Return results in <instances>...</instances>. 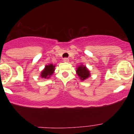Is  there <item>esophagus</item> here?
<instances>
[{"instance_id": "esophagus-1", "label": "esophagus", "mask_w": 134, "mask_h": 134, "mask_svg": "<svg viewBox=\"0 0 134 134\" xmlns=\"http://www.w3.org/2000/svg\"><path fill=\"white\" fill-rule=\"evenodd\" d=\"M63 61H64V62H68L69 61V60L68 58H64V59H63Z\"/></svg>"}]
</instances>
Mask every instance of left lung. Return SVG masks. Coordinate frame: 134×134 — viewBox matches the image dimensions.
Masks as SVG:
<instances>
[{"label": "left lung", "mask_w": 134, "mask_h": 134, "mask_svg": "<svg viewBox=\"0 0 134 134\" xmlns=\"http://www.w3.org/2000/svg\"><path fill=\"white\" fill-rule=\"evenodd\" d=\"M76 72L80 77V79L82 80V81L86 79L90 76V73L88 69L86 67V66L82 65H79V67L77 69Z\"/></svg>", "instance_id": "8db88e82"}]
</instances>
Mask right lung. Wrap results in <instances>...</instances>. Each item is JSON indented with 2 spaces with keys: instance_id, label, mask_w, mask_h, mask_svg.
<instances>
[{
  "instance_id": "add662e5",
  "label": "right lung",
  "mask_w": 134,
  "mask_h": 134,
  "mask_svg": "<svg viewBox=\"0 0 134 134\" xmlns=\"http://www.w3.org/2000/svg\"><path fill=\"white\" fill-rule=\"evenodd\" d=\"M55 70V66L53 65L52 64L50 65H46L45 68L42 72H41V76L42 78H44V79H48L50 77V76L52 75Z\"/></svg>"
}]
</instances>
